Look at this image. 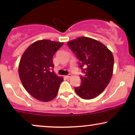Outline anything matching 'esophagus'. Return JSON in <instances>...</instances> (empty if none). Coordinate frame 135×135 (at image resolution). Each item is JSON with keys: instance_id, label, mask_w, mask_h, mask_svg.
Segmentation results:
<instances>
[{"instance_id": "esophagus-1", "label": "esophagus", "mask_w": 135, "mask_h": 135, "mask_svg": "<svg viewBox=\"0 0 135 135\" xmlns=\"http://www.w3.org/2000/svg\"><path fill=\"white\" fill-rule=\"evenodd\" d=\"M72 77V75L71 74H68L67 75H66L65 76V78L66 79H69L70 77Z\"/></svg>"}]
</instances>
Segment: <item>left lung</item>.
I'll return each instance as SVG.
<instances>
[{
  "label": "left lung",
  "instance_id": "1",
  "mask_svg": "<svg viewBox=\"0 0 135 135\" xmlns=\"http://www.w3.org/2000/svg\"><path fill=\"white\" fill-rule=\"evenodd\" d=\"M68 45L79 60L80 86L75 91L82 98L93 99L104 91L111 79L114 56L104 44L93 38L81 37L68 42Z\"/></svg>",
  "mask_w": 135,
  "mask_h": 135
}]
</instances>
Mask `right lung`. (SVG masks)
I'll list each match as a JSON object with an SVG mask.
<instances>
[{
    "label": "right lung",
    "mask_w": 135,
    "mask_h": 135,
    "mask_svg": "<svg viewBox=\"0 0 135 135\" xmlns=\"http://www.w3.org/2000/svg\"><path fill=\"white\" fill-rule=\"evenodd\" d=\"M63 43L41 40L29 46L22 55L19 75L24 88L41 101H50L56 97L63 79L53 72V56Z\"/></svg>",
    "instance_id": "obj_1"
}]
</instances>
